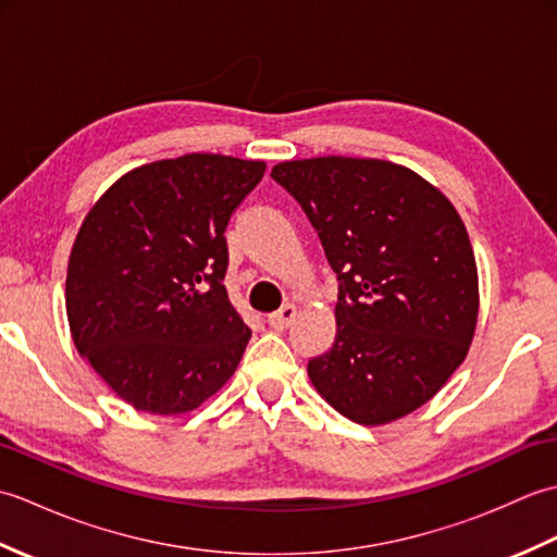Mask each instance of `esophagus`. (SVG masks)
Segmentation results:
<instances>
[{
	"label": "esophagus",
	"mask_w": 557,
	"mask_h": 557,
	"mask_svg": "<svg viewBox=\"0 0 557 557\" xmlns=\"http://www.w3.org/2000/svg\"><path fill=\"white\" fill-rule=\"evenodd\" d=\"M294 318H297V306H294V304H285L280 311L268 315V325L275 327V330H285V327L292 325Z\"/></svg>",
	"instance_id": "obj_1"
}]
</instances>
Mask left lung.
Returning <instances> with one entry per match:
<instances>
[{
    "label": "left lung",
    "instance_id": "1",
    "mask_svg": "<svg viewBox=\"0 0 557 557\" xmlns=\"http://www.w3.org/2000/svg\"><path fill=\"white\" fill-rule=\"evenodd\" d=\"M270 174L342 282L333 349L309 361L318 395L361 425L417 411L476 333L479 270L457 208L421 174L375 158L287 160Z\"/></svg>",
    "mask_w": 557,
    "mask_h": 557
}]
</instances>
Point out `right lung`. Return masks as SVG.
Instances as JSON below:
<instances>
[{"label":"right lung","mask_w":557,"mask_h":557,"mask_svg":"<svg viewBox=\"0 0 557 557\" xmlns=\"http://www.w3.org/2000/svg\"><path fill=\"white\" fill-rule=\"evenodd\" d=\"M263 174V160L215 152L148 162L83 220L66 268L71 339L136 411H194L239 366L251 330L222 285L224 230Z\"/></svg>","instance_id":"right-lung-1"}]
</instances>
